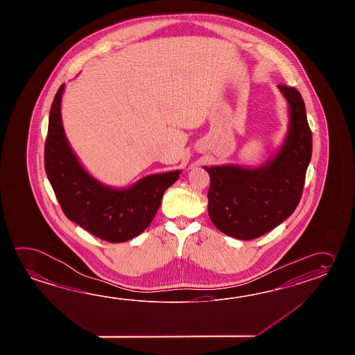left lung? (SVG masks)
Instances as JSON below:
<instances>
[{"label":"left lung","instance_id":"left-lung-1","mask_svg":"<svg viewBox=\"0 0 355 355\" xmlns=\"http://www.w3.org/2000/svg\"><path fill=\"white\" fill-rule=\"evenodd\" d=\"M291 121L279 153L257 168L204 167L211 176L208 211L220 232L254 240L279 226L301 200L312 155V132L300 91L279 85Z\"/></svg>","mask_w":355,"mask_h":355}]
</instances>
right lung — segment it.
Returning <instances> with one entry per match:
<instances>
[{
    "label": "right lung",
    "instance_id": "add662e5",
    "mask_svg": "<svg viewBox=\"0 0 355 355\" xmlns=\"http://www.w3.org/2000/svg\"><path fill=\"white\" fill-rule=\"evenodd\" d=\"M54 96L44 146L46 176L69 220L109 242H124L142 234L159 211L164 193L180 171L146 176L129 189H110L91 178L76 159L64 137L60 100Z\"/></svg>",
    "mask_w": 355,
    "mask_h": 355
}]
</instances>
